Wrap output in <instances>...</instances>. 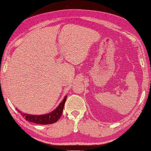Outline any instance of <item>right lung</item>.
<instances>
[{"label":"right lung","instance_id":"right-lung-1","mask_svg":"<svg viewBox=\"0 0 151 151\" xmlns=\"http://www.w3.org/2000/svg\"><path fill=\"white\" fill-rule=\"evenodd\" d=\"M67 99V96H65L59 105L52 112L43 115H32L27 114L23 113L21 111L18 110V112L21 113V114L24 118L26 120L29 122L36 123L39 124H50L56 122L62 114L64 105H65V100Z\"/></svg>","mask_w":151,"mask_h":151}]
</instances>
